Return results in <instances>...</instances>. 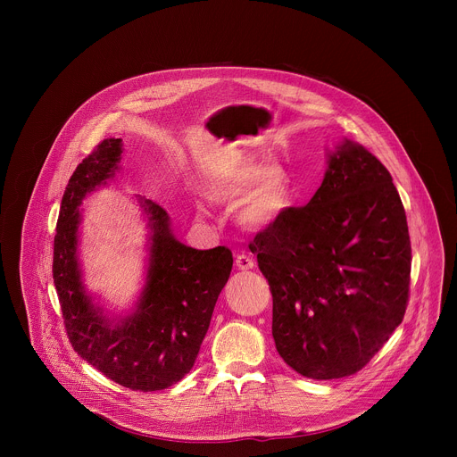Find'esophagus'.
<instances>
[{
	"label": "esophagus",
	"mask_w": 457,
	"mask_h": 457,
	"mask_svg": "<svg viewBox=\"0 0 457 457\" xmlns=\"http://www.w3.org/2000/svg\"><path fill=\"white\" fill-rule=\"evenodd\" d=\"M235 266L242 271H247V270H253L254 268V260L249 256V254H238L237 260H235Z\"/></svg>",
	"instance_id": "1"
}]
</instances>
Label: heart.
<instances>
[{
  "instance_id": "obj_1",
  "label": "heart",
  "mask_w": 457,
  "mask_h": 457,
  "mask_svg": "<svg viewBox=\"0 0 457 457\" xmlns=\"http://www.w3.org/2000/svg\"><path fill=\"white\" fill-rule=\"evenodd\" d=\"M212 197L219 203H240L247 199L238 213L240 224L249 229H264L287 208L291 179L282 166L264 170L247 164L213 186Z\"/></svg>"
}]
</instances>
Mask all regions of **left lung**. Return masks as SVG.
I'll return each instance as SVG.
<instances>
[{
    "label": "left lung",
    "mask_w": 457,
    "mask_h": 457,
    "mask_svg": "<svg viewBox=\"0 0 457 457\" xmlns=\"http://www.w3.org/2000/svg\"><path fill=\"white\" fill-rule=\"evenodd\" d=\"M309 204L286 208L249 244L273 295V338L298 374L361 370L402 323L411 238L386 168L344 141Z\"/></svg>",
    "instance_id": "8db88e82"
}]
</instances>
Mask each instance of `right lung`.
<instances>
[{
  "label": "right lung",
  "mask_w": 457,
  "mask_h": 457,
  "mask_svg": "<svg viewBox=\"0 0 457 457\" xmlns=\"http://www.w3.org/2000/svg\"><path fill=\"white\" fill-rule=\"evenodd\" d=\"M122 139H104L83 159L64 189L54 237V286L74 351L112 381L141 393L180 381L193 367L224 289L233 254L228 247L193 249L170 229L168 213L137 199L148 215V273L137 307L113 320L87 293L78 254L79 206L119 170Z\"/></svg>",
  "instance_id": "1"
}]
</instances>
